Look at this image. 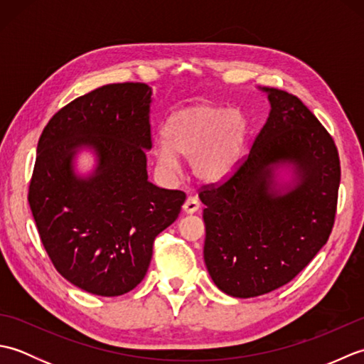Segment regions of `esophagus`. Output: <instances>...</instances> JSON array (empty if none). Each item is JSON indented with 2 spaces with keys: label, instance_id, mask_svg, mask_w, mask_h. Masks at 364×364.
Here are the masks:
<instances>
[{
  "label": "esophagus",
  "instance_id": "obj_1",
  "mask_svg": "<svg viewBox=\"0 0 364 364\" xmlns=\"http://www.w3.org/2000/svg\"><path fill=\"white\" fill-rule=\"evenodd\" d=\"M198 208H200V203H198V200L196 198V197H188L186 198V202H184V205H183V210H184V213H188V214H194V213H197L198 211Z\"/></svg>",
  "mask_w": 364,
  "mask_h": 364
}]
</instances>
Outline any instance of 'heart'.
I'll use <instances>...</instances> for the list:
<instances>
[{"mask_svg":"<svg viewBox=\"0 0 364 364\" xmlns=\"http://www.w3.org/2000/svg\"><path fill=\"white\" fill-rule=\"evenodd\" d=\"M247 137L249 125L241 112L215 103L189 106L166 120L156 159L164 168H173L176 156L191 159L198 180L218 183L241 159Z\"/></svg>","mask_w":364,"mask_h":364,"instance_id":"b5f03b06","label":"heart"}]
</instances>
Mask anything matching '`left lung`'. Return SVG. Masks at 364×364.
Instances as JSON below:
<instances>
[{
    "label": "left lung",
    "instance_id": "obj_1",
    "mask_svg": "<svg viewBox=\"0 0 364 364\" xmlns=\"http://www.w3.org/2000/svg\"><path fill=\"white\" fill-rule=\"evenodd\" d=\"M270 112L250 153L225 181L198 192L205 264L228 296L249 299L289 283L318 255L336 215L341 166L333 137L296 95L262 87ZM296 180L280 190L277 165Z\"/></svg>",
    "mask_w": 364,
    "mask_h": 364
}]
</instances>
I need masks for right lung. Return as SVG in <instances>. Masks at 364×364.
<instances>
[{
    "mask_svg": "<svg viewBox=\"0 0 364 364\" xmlns=\"http://www.w3.org/2000/svg\"><path fill=\"white\" fill-rule=\"evenodd\" d=\"M150 103L144 82L107 84L59 109L38 139L28 192L38 236L58 272L95 296H122L144 280L154 237L186 200L149 181ZM81 146L99 158L87 178L73 172Z\"/></svg>",
    "mask_w": 364,
    "mask_h": 364,
    "instance_id": "1",
    "label": "right lung"
}]
</instances>
